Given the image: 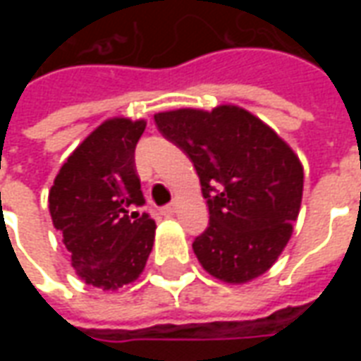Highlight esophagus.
<instances>
[{"mask_svg":"<svg viewBox=\"0 0 361 361\" xmlns=\"http://www.w3.org/2000/svg\"><path fill=\"white\" fill-rule=\"evenodd\" d=\"M176 207H178L176 203L166 204V207H162V214H172V212H176Z\"/></svg>","mask_w":361,"mask_h":361,"instance_id":"esophagus-1","label":"esophagus"}]
</instances>
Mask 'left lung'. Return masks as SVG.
Here are the masks:
<instances>
[{"instance_id": "left-lung-1", "label": "left lung", "mask_w": 361, "mask_h": 361, "mask_svg": "<svg viewBox=\"0 0 361 361\" xmlns=\"http://www.w3.org/2000/svg\"><path fill=\"white\" fill-rule=\"evenodd\" d=\"M158 131L193 162L209 204V226L193 242L212 276L242 284L261 276L292 235L303 191L294 150L238 106L162 111Z\"/></svg>"}]
</instances>
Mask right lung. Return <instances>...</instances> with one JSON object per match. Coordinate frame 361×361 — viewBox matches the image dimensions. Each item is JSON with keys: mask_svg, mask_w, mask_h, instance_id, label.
<instances>
[{"mask_svg": "<svg viewBox=\"0 0 361 361\" xmlns=\"http://www.w3.org/2000/svg\"><path fill=\"white\" fill-rule=\"evenodd\" d=\"M147 123L104 121L73 150L50 189V214L87 284L118 290L142 272L157 224L145 204L135 170V147Z\"/></svg>", "mask_w": 361, "mask_h": 361, "instance_id": "obj_1", "label": "right lung"}]
</instances>
